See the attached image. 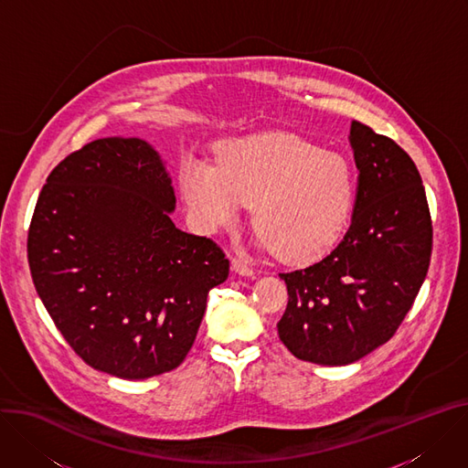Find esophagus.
Listing matches in <instances>:
<instances>
[{"instance_id": "obj_1", "label": "esophagus", "mask_w": 468, "mask_h": 468, "mask_svg": "<svg viewBox=\"0 0 468 468\" xmlns=\"http://www.w3.org/2000/svg\"><path fill=\"white\" fill-rule=\"evenodd\" d=\"M231 269H233L237 274H240V276H253V269H251L246 261H242V260H239V258H233Z\"/></svg>"}]
</instances>
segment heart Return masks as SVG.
I'll return each mask as SVG.
<instances>
[{"instance_id":"obj_1","label":"heart","mask_w":468,"mask_h":468,"mask_svg":"<svg viewBox=\"0 0 468 468\" xmlns=\"http://www.w3.org/2000/svg\"><path fill=\"white\" fill-rule=\"evenodd\" d=\"M179 183L203 231L233 226L251 205L260 244L287 263L315 260L334 246L356 197V174L346 156L291 134L228 142L217 165L188 156Z\"/></svg>"}]
</instances>
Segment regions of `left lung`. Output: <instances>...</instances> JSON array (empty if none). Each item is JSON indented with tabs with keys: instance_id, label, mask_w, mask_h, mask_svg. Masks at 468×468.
Returning <instances> with one entry per match:
<instances>
[{
	"instance_id": "1",
	"label": "left lung",
	"mask_w": 468,
	"mask_h": 468,
	"mask_svg": "<svg viewBox=\"0 0 468 468\" xmlns=\"http://www.w3.org/2000/svg\"><path fill=\"white\" fill-rule=\"evenodd\" d=\"M358 167L351 226L328 256L282 272L287 308L283 346L321 366L353 364L396 334L426 280L433 226L410 156L367 124L351 122Z\"/></svg>"
}]
</instances>
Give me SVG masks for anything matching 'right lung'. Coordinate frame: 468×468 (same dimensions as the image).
I'll use <instances>...</instances> for the list:
<instances>
[{
    "label": "right lung",
    "instance_id": "1",
    "mask_svg": "<svg viewBox=\"0 0 468 468\" xmlns=\"http://www.w3.org/2000/svg\"><path fill=\"white\" fill-rule=\"evenodd\" d=\"M176 192L140 138H102L61 160L27 233L35 289L74 353L119 378L176 369L207 294L228 280L217 242L176 228Z\"/></svg>",
    "mask_w": 468,
    "mask_h": 468
}]
</instances>
